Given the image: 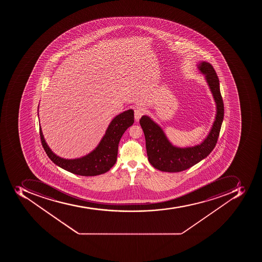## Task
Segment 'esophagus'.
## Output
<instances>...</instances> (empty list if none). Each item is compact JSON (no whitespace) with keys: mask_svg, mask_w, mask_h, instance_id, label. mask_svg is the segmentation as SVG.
Returning <instances> with one entry per match:
<instances>
[{"mask_svg":"<svg viewBox=\"0 0 262 262\" xmlns=\"http://www.w3.org/2000/svg\"><path fill=\"white\" fill-rule=\"evenodd\" d=\"M144 113V108L142 107V106H136V107L134 108V117H135L136 121H138Z\"/></svg>","mask_w":262,"mask_h":262,"instance_id":"esophagus-1","label":"esophagus"}]
</instances>
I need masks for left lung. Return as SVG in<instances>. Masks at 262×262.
Wrapping results in <instances>:
<instances>
[{
	"instance_id": "8db88e82",
	"label": "left lung",
	"mask_w": 262,
	"mask_h": 262,
	"mask_svg": "<svg viewBox=\"0 0 262 262\" xmlns=\"http://www.w3.org/2000/svg\"><path fill=\"white\" fill-rule=\"evenodd\" d=\"M199 69L206 75L217 107L212 128L202 143L186 148L176 147L168 141L161 127L155 124L148 116H142L139 121L144 133L149 162L159 170L173 173L189 169L206 158L216 145L224 120V102L220 90V81L210 63L202 62Z\"/></svg>"
}]
</instances>
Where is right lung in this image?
I'll use <instances>...</instances> for the list:
<instances>
[{"instance_id":"right-lung-1","label":"right lung","mask_w":262,"mask_h":262,"mask_svg":"<svg viewBox=\"0 0 262 262\" xmlns=\"http://www.w3.org/2000/svg\"><path fill=\"white\" fill-rule=\"evenodd\" d=\"M134 122L133 110L120 114L110 124L105 136L97 148L86 157L75 160H66L54 154L46 143L39 127L40 138L48 157L58 166L78 176H99L107 172L116 164L120 138L126 129L133 125Z\"/></svg>"}]
</instances>
